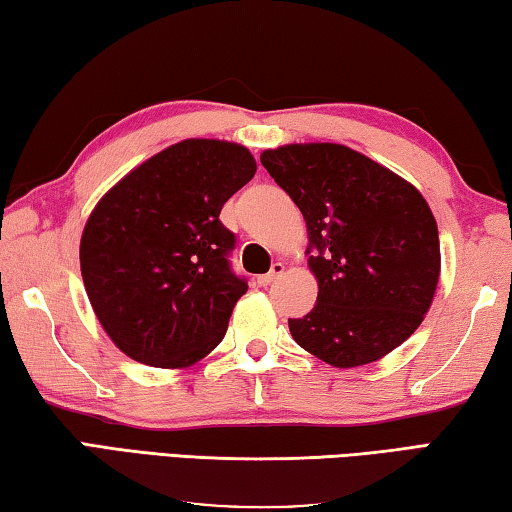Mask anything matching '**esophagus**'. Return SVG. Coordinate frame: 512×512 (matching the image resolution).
Returning a JSON list of instances; mask_svg holds the SVG:
<instances>
[{"label":"esophagus","instance_id":"34e87169","mask_svg":"<svg viewBox=\"0 0 512 512\" xmlns=\"http://www.w3.org/2000/svg\"><path fill=\"white\" fill-rule=\"evenodd\" d=\"M283 272H285V265L283 263H274L270 272L263 274V276H258V285H261V288H267V285L274 283L276 279H281Z\"/></svg>","mask_w":512,"mask_h":512}]
</instances>
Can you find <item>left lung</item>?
Listing matches in <instances>:
<instances>
[{
	"label": "left lung",
	"mask_w": 512,
	"mask_h": 512,
	"mask_svg": "<svg viewBox=\"0 0 512 512\" xmlns=\"http://www.w3.org/2000/svg\"><path fill=\"white\" fill-rule=\"evenodd\" d=\"M261 164L303 213L319 285L315 308L288 321L294 342L353 369L414 335L441 274L438 227L418 188L339 143H290Z\"/></svg>",
	"instance_id": "obj_1"
}]
</instances>
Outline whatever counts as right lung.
<instances>
[{"label":"right lung","mask_w":512,"mask_h":512,"mask_svg":"<svg viewBox=\"0 0 512 512\" xmlns=\"http://www.w3.org/2000/svg\"><path fill=\"white\" fill-rule=\"evenodd\" d=\"M256 173L245 146L186 139L130 170L94 206L80 238V274L119 351L159 369L200 362L227 333L247 292L220 222Z\"/></svg>","instance_id":"obj_1"}]
</instances>
